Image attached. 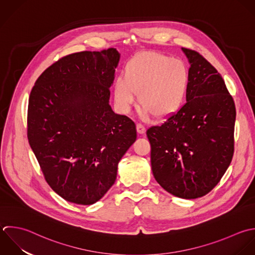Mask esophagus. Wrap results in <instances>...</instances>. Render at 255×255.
Segmentation results:
<instances>
[{
	"instance_id": "1",
	"label": "esophagus",
	"mask_w": 255,
	"mask_h": 255,
	"mask_svg": "<svg viewBox=\"0 0 255 255\" xmlns=\"http://www.w3.org/2000/svg\"><path fill=\"white\" fill-rule=\"evenodd\" d=\"M137 131H138L139 134H144L146 132V127L143 124L138 123L137 124Z\"/></svg>"
}]
</instances>
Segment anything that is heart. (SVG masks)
Here are the masks:
<instances>
[{"label":"heart","instance_id":"1","mask_svg":"<svg viewBox=\"0 0 255 255\" xmlns=\"http://www.w3.org/2000/svg\"><path fill=\"white\" fill-rule=\"evenodd\" d=\"M190 82V73L184 61L154 52H141L128 61L123 77L114 83L115 101L127 112L135 102L143 115L163 118L172 114L182 103Z\"/></svg>","mask_w":255,"mask_h":255}]
</instances>
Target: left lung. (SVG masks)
<instances>
[{"instance_id": "1", "label": "left lung", "mask_w": 255, "mask_h": 255, "mask_svg": "<svg viewBox=\"0 0 255 255\" xmlns=\"http://www.w3.org/2000/svg\"><path fill=\"white\" fill-rule=\"evenodd\" d=\"M182 50L191 64L187 101L146 134L158 184L178 198L192 200L210 193L228 170L237 111L218 70L199 52Z\"/></svg>"}]
</instances>
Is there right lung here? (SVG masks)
Returning a JSON list of instances; mask_svg holds the SVG:
<instances>
[{"instance_id": "1", "label": "right lung", "mask_w": 255, "mask_h": 255, "mask_svg": "<svg viewBox=\"0 0 255 255\" xmlns=\"http://www.w3.org/2000/svg\"><path fill=\"white\" fill-rule=\"evenodd\" d=\"M119 59L116 48L68 54L47 67L30 91L29 146L49 187L67 202L99 201L136 141L135 123L109 105Z\"/></svg>"}]
</instances>
